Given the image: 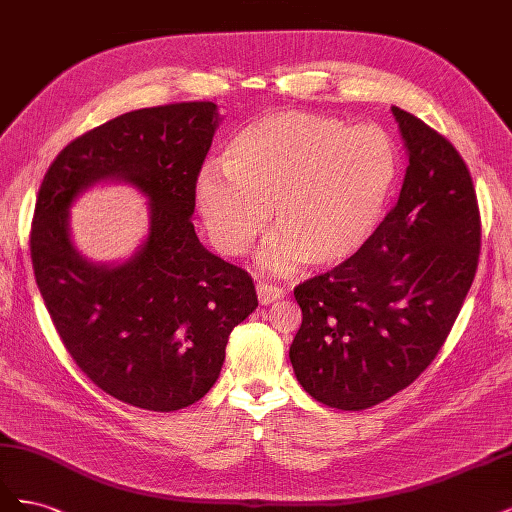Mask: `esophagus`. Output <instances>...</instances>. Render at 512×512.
Masks as SVG:
<instances>
[{
  "instance_id": "1",
  "label": "esophagus",
  "mask_w": 512,
  "mask_h": 512,
  "mask_svg": "<svg viewBox=\"0 0 512 512\" xmlns=\"http://www.w3.org/2000/svg\"><path fill=\"white\" fill-rule=\"evenodd\" d=\"M256 294H258L260 305H269V303H273V301H277V299H282L286 292H284L280 286L258 282V284H256Z\"/></svg>"
}]
</instances>
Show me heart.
<instances>
[{"label":"heart","mask_w":512,"mask_h":512,"mask_svg":"<svg viewBox=\"0 0 512 512\" xmlns=\"http://www.w3.org/2000/svg\"><path fill=\"white\" fill-rule=\"evenodd\" d=\"M207 166L196 205L215 247L241 256L267 224L260 265L284 273L346 267L376 237L401 177V151L380 126L284 111L247 123Z\"/></svg>","instance_id":"obj_1"}]
</instances>
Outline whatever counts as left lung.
<instances>
[{
  "instance_id": "obj_1",
  "label": "left lung",
  "mask_w": 512,
  "mask_h": 512,
  "mask_svg": "<svg viewBox=\"0 0 512 512\" xmlns=\"http://www.w3.org/2000/svg\"><path fill=\"white\" fill-rule=\"evenodd\" d=\"M408 153L395 207L346 267L294 288L303 322L290 346L320 404L365 410L410 386L444 346L478 267L480 215L457 149L391 108Z\"/></svg>"
}]
</instances>
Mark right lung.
I'll use <instances>...</instances> for the list:
<instances>
[{"label":"right lung","mask_w":512,"mask_h":512,"mask_svg":"<svg viewBox=\"0 0 512 512\" xmlns=\"http://www.w3.org/2000/svg\"><path fill=\"white\" fill-rule=\"evenodd\" d=\"M218 123L213 102L119 115L61 149L38 192L29 250L61 342L104 393L143 410L205 397L232 329L258 307L252 277L211 254L190 222ZM100 180L150 200V235L117 266L89 263L69 239L71 203Z\"/></svg>","instance_id":"right-lung-1"}]
</instances>
